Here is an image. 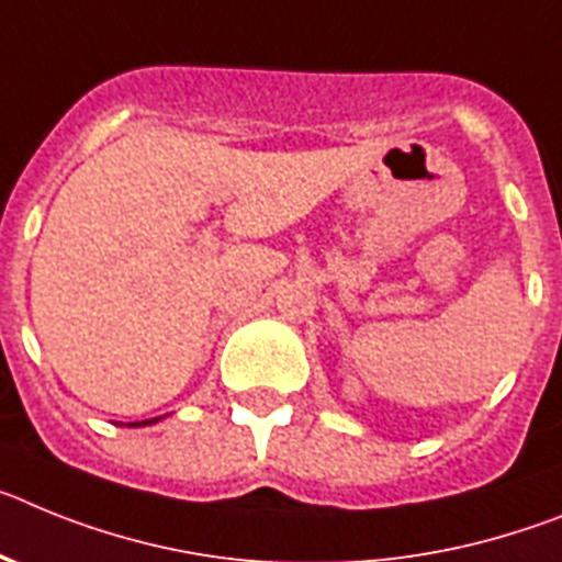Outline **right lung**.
Returning a JSON list of instances; mask_svg holds the SVG:
<instances>
[{"label": "right lung", "instance_id": "obj_1", "mask_svg": "<svg viewBox=\"0 0 562 562\" xmlns=\"http://www.w3.org/2000/svg\"><path fill=\"white\" fill-rule=\"evenodd\" d=\"M144 424H153V422H144Z\"/></svg>", "mask_w": 562, "mask_h": 562}]
</instances>
